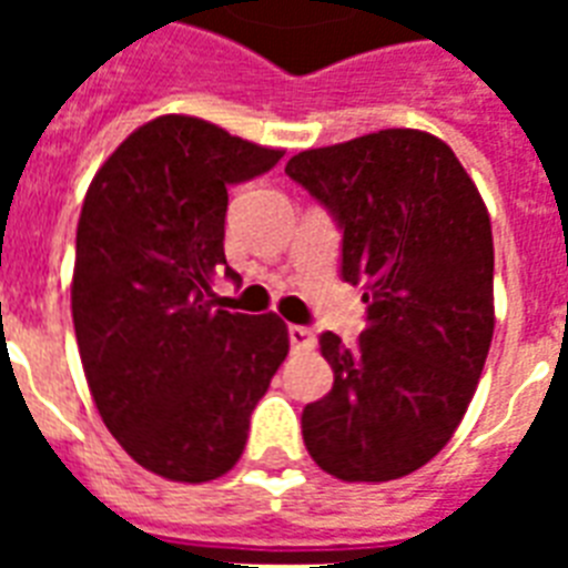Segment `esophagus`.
<instances>
[{
    "label": "esophagus",
    "instance_id": "34e87169",
    "mask_svg": "<svg viewBox=\"0 0 568 568\" xmlns=\"http://www.w3.org/2000/svg\"><path fill=\"white\" fill-rule=\"evenodd\" d=\"M288 342H292L294 351H310V347H315V333L310 327L292 324L288 327Z\"/></svg>",
    "mask_w": 568,
    "mask_h": 568
}]
</instances>
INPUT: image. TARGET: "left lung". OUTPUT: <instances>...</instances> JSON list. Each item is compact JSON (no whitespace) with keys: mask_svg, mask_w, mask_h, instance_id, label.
<instances>
[{"mask_svg":"<svg viewBox=\"0 0 568 568\" xmlns=\"http://www.w3.org/2000/svg\"><path fill=\"white\" fill-rule=\"evenodd\" d=\"M285 173L336 217L342 276L368 303L356 345L321 333L333 388L303 409V442L338 480H397L448 445L484 372L489 212L454 150L418 129L303 150Z\"/></svg>","mask_w":568,"mask_h":568,"instance_id":"8db88e82","label":"left lung"}]
</instances>
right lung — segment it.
Here are the masks:
<instances>
[{
	"label": "right lung",
	"instance_id": "right-lung-1",
	"mask_svg": "<svg viewBox=\"0 0 568 568\" xmlns=\"http://www.w3.org/2000/svg\"><path fill=\"white\" fill-rule=\"evenodd\" d=\"M283 150L189 114L135 129L93 176L75 230L73 327L93 404L138 466L180 484L226 475L288 354L274 312L217 310L230 185Z\"/></svg>",
	"mask_w": 568,
	"mask_h": 568
}]
</instances>
